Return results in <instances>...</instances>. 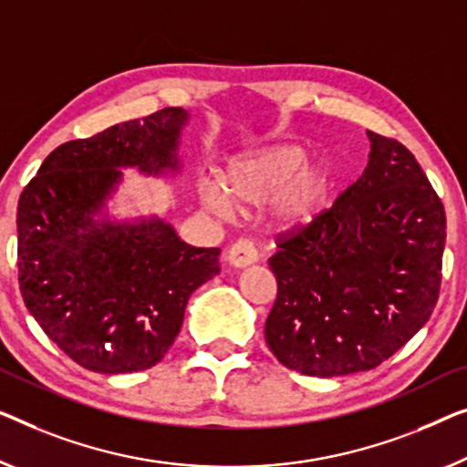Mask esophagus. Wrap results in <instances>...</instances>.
Wrapping results in <instances>:
<instances>
[{
	"label": "esophagus",
	"mask_w": 467,
	"mask_h": 467,
	"mask_svg": "<svg viewBox=\"0 0 467 467\" xmlns=\"http://www.w3.org/2000/svg\"><path fill=\"white\" fill-rule=\"evenodd\" d=\"M228 262L234 268H245L249 264L257 262V249L252 241L247 239H239L236 243H233L231 249H228Z\"/></svg>",
	"instance_id": "esophagus-1"
}]
</instances>
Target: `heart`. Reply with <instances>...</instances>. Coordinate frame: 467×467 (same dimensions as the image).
<instances>
[{
    "label": "heart",
    "mask_w": 467,
    "mask_h": 467,
    "mask_svg": "<svg viewBox=\"0 0 467 467\" xmlns=\"http://www.w3.org/2000/svg\"><path fill=\"white\" fill-rule=\"evenodd\" d=\"M331 167L325 159L306 157L297 144H275L234 157L224 180L203 178L199 197L207 210L228 218L239 207L273 201V218L297 228L315 220L331 189Z\"/></svg>",
    "instance_id": "1"
}]
</instances>
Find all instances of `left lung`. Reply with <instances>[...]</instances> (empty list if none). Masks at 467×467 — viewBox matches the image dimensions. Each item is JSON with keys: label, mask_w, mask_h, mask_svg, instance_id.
<instances>
[{"label": "left lung", "mask_w": 467, "mask_h": 467, "mask_svg": "<svg viewBox=\"0 0 467 467\" xmlns=\"http://www.w3.org/2000/svg\"><path fill=\"white\" fill-rule=\"evenodd\" d=\"M363 176L270 257L276 300L266 344L312 378L368 371L432 315L447 239L444 207L411 150L367 131Z\"/></svg>", "instance_id": "obj_1"}]
</instances>
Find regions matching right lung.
<instances>
[{"mask_svg": "<svg viewBox=\"0 0 467 467\" xmlns=\"http://www.w3.org/2000/svg\"><path fill=\"white\" fill-rule=\"evenodd\" d=\"M189 110L170 107L60 144L18 199V283L67 357L96 373L157 365L192 291L220 273L218 247H192L159 215L110 218L121 170L176 176Z\"/></svg>", "mask_w": 467, "mask_h": 467, "instance_id": "add662e5", "label": "right lung"}]
</instances>
